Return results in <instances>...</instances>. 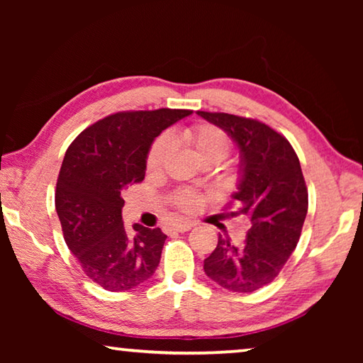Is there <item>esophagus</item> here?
Wrapping results in <instances>:
<instances>
[{
	"label": "esophagus",
	"instance_id": "34e87169",
	"mask_svg": "<svg viewBox=\"0 0 363 363\" xmlns=\"http://www.w3.org/2000/svg\"><path fill=\"white\" fill-rule=\"evenodd\" d=\"M195 224L192 220H177L176 224H173V229L177 232H187L189 229H192Z\"/></svg>",
	"mask_w": 363,
	"mask_h": 363
}]
</instances>
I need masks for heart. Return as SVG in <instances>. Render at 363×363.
Returning a JSON list of instances; mask_svg holds the SVG:
<instances>
[{
  "mask_svg": "<svg viewBox=\"0 0 363 363\" xmlns=\"http://www.w3.org/2000/svg\"><path fill=\"white\" fill-rule=\"evenodd\" d=\"M184 138L187 143L194 147L201 160L208 158H216L224 160L230 152V139L227 134L218 126L213 125H196L189 128L184 131ZM174 140L171 134H162L155 143H153L152 149L147 157V168L155 171L160 169L167 162L169 153L173 152ZM174 203L177 208H181L182 211H194L196 206L200 205V195H196L192 190H182L176 195Z\"/></svg>",
  "mask_w": 363,
  "mask_h": 363,
  "instance_id": "1",
  "label": "heart"
}]
</instances>
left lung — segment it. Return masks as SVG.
Here are the masks:
<instances>
[{"mask_svg":"<svg viewBox=\"0 0 363 363\" xmlns=\"http://www.w3.org/2000/svg\"><path fill=\"white\" fill-rule=\"evenodd\" d=\"M232 138L240 152V179L232 216L247 219L242 245L219 235L203 262L225 290L253 293L277 277L296 248L307 214V187L291 144L264 123L230 113L196 112Z\"/></svg>","mask_w":363,"mask_h":363,"instance_id":"1","label":"left lung"}]
</instances>
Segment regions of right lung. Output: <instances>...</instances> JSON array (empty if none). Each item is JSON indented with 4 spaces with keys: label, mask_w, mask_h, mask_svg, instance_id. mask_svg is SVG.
<instances>
[{
    "label": "right lung",
    "mask_w": 363,
    "mask_h": 363,
    "mask_svg": "<svg viewBox=\"0 0 363 363\" xmlns=\"http://www.w3.org/2000/svg\"><path fill=\"white\" fill-rule=\"evenodd\" d=\"M192 110L118 112L96 121L65 152L56 186V211L69 250L88 279L108 291H128L149 280L167 235L123 225L121 192L143 182L153 139Z\"/></svg>",
    "instance_id": "right-lung-1"
}]
</instances>
